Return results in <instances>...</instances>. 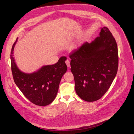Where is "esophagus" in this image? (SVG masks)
I'll return each mask as SVG.
<instances>
[{
	"label": "esophagus",
	"instance_id": "obj_1",
	"mask_svg": "<svg viewBox=\"0 0 134 134\" xmlns=\"http://www.w3.org/2000/svg\"><path fill=\"white\" fill-rule=\"evenodd\" d=\"M65 63H66V65H67V66L68 67H70V63L69 60H66V62H65Z\"/></svg>",
	"mask_w": 134,
	"mask_h": 134
}]
</instances>
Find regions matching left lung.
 Segmentation results:
<instances>
[{
  "instance_id": "1",
  "label": "left lung",
  "mask_w": 134,
  "mask_h": 134,
  "mask_svg": "<svg viewBox=\"0 0 134 134\" xmlns=\"http://www.w3.org/2000/svg\"><path fill=\"white\" fill-rule=\"evenodd\" d=\"M69 58L77 94L87 102L101 98L118 68L117 45L110 31L102 28L99 36L90 43L83 44L70 53Z\"/></svg>"
}]
</instances>
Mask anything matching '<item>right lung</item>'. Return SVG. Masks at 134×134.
Segmentation results:
<instances>
[{"label": "right lung", "instance_id": "obj_1", "mask_svg": "<svg viewBox=\"0 0 134 134\" xmlns=\"http://www.w3.org/2000/svg\"><path fill=\"white\" fill-rule=\"evenodd\" d=\"M17 40L18 38L12 46L10 55L14 82L30 102L41 106L48 105L55 98L61 79L67 71V67L65 63L67 58L62 57L56 64L43 66L31 74L25 73L18 68L13 57Z\"/></svg>", "mask_w": 134, "mask_h": 134}]
</instances>
